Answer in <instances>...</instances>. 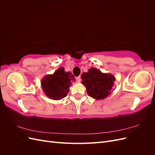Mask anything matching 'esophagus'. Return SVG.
Returning a JSON list of instances; mask_svg holds the SVG:
<instances>
[{
	"label": "esophagus",
	"mask_w": 155,
	"mask_h": 155,
	"mask_svg": "<svg viewBox=\"0 0 155 155\" xmlns=\"http://www.w3.org/2000/svg\"><path fill=\"white\" fill-rule=\"evenodd\" d=\"M76 80L78 83H79L81 81V77L80 76H78L76 78Z\"/></svg>",
	"instance_id": "1"
}]
</instances>
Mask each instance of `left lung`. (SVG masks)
Returning <instances> with one entry per match:
<instances>
[{"label":"left lung","mask_w":155,"mask_h":155,"mask_svg":"<svg viewBox=\"0 0 155 155\" xmlns=\"http://www.w3.org/2000/svg\"><path fill=\"white\" fill-rule=\"evenodd\" d=\"M81 79L88 95L96 100L104 99L109 96L115 81L112 74H104L96 68H91L88 72H84Z\"/></svg>","instance_id":"obj_1"}]
</instances>
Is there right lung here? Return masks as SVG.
Wrapping results in <instances>:
<instances>
[{
	"label": "right lung",
	"mask_w": 155,
	"mask_h": 155,
	"mask_svg": "<svg viewBox=\"0 0 155 155\" xmlns=\"http://www.w3.org/2000/svg\"><path fill=\"white\" fill-rule=\"evenodd\" d=\"M76 81L73 75L59 68L52 75H47L41 81L45 94L50 99L58 100L64 97L69 92V87Z\"/></svg>",
	"instance_id": "right-lung-1"
}]
</instances>
